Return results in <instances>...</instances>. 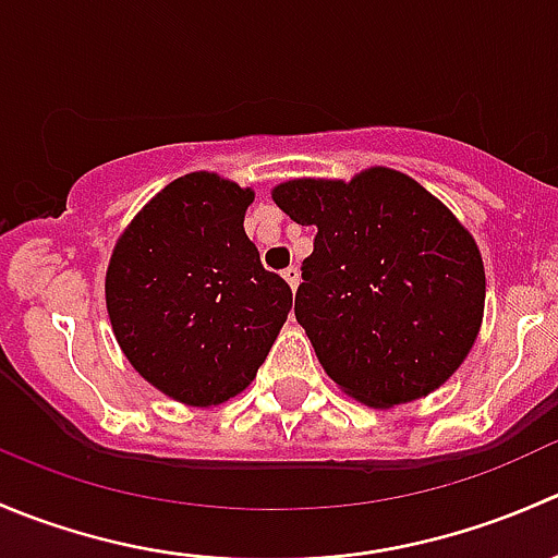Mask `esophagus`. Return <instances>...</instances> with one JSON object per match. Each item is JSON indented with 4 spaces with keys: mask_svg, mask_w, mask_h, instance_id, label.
Segmentation results:
<instances>
[{
    "mask_svg": "<svg viewBox=\"0 0 558 558\" xmlns=\"http://www.w3.org/2000/svg\"><path fill=\"white\" fill-rule=\"evenodd\" d=\"M283 278L291 289H296V286H300V267H294V264H291V267H286Z\"/></svg>",
    "mask_w": 558,
    "mask_h": 558,
    "instance_id": "1",
    "label": "esophagus"
}]
</instances>
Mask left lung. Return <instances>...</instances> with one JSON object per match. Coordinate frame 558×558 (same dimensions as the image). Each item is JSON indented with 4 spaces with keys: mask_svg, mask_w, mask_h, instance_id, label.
I'll use <instances>...</instances> for the list:
<instances>
[{
    "mask_svg": "<svg viewBox=\"0 0 558 558\" xmlns=\"http://www.w3.org/2000/svg\"><path fill=\"white\" fill-rule=\"evenodd\" d=\"M272 199L291 221L318 229L294 313L326 375L373 408L446 384L486 302L481 251L453 213L386 167L351 183L289 180Z\"/></svg>",
    "mask_w": 558,
    "mask_h": 558,
    "instance_id": "left-lung-1",
    "label": "left lung"
}]
</instances>
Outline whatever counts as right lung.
I'll list each match as a JSON object with an SVG mask.
<instances>
[{
	"mask_svg": "<svg viewBox=\"0 0 558 558\" xmlns=\"http://www.w3.org/2000/svg\"><path fill=\"white\" fill-rule=\"evenodd\" d=\"M251 189L213 172L172 180L112 247L105 300L132 367L178 402H227L256 378L291 311L243 221Z\"/></svg>",
	"mask_w": 558,
	"mask_h": 558,
	"instance_id": "obj_1",
	"label": "right lung"
}]
</instances>
